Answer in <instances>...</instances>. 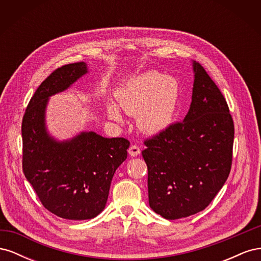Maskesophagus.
Masks as SVG:
<instances>
[{
	"instance_id": "34e87169",
	"label": "esophagus",
	"mask_w": 261,
	"mask_h": 261,
	"mask_svg": "<svg viewBox=\"0 0 261 261\" xmlns=\"http://www.w3.org/2000/svg\"><path fill=\"white\" fill-rule=\"evenodd\" d=\"M128 153L132 155V156H136L140 153V149L137 145H132L129 148H128Z\"/></svg>"
}]
</instances>
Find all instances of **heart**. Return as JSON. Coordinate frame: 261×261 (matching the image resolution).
Masks as SVG:
<instances>
[{
    "instance_id": "obj_1",
    "label": "heart",
    "mask_w": 261,
    "mask_h": 261,
    "mask_svg": "<svg viewBox=\"0 0 261 261\" xmlns=\"http://www.w3.org/2000/svg\"><path fill=\"white\" fill-rule=\"evenodd\" d=\"M117 105L129 115H137L139 128L148 134L165 129L175 120L180 106V85L173 76L148 70L132 78L116 93ZM109 116L121 121L118 109L111 105Z\"/></svg>"
}]
</instances>
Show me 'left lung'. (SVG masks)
<instances>
[{
  "label": "left lung",
  "mask_w": 261,
  "mask_h": 261,
  "mask_svg": "<svg viewBox=\"0 0 261 261\" xmlns=\"http://www.w3.org/2000/svg\"><path fill=\"white\" fill-rule=\"evenodd\" d=\"M192 103L183 122L144 141L149 204L164 219L186 218L209 206L230 174L234 123L218 86L198 62Z\"/></svg>",
  "instance_id": "left-lung-1"
}]
</instances>
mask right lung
Segmentation results:
<instances>
[{
  "label": "right lung",
  "instance_id": "1",
  "mask_svg": "<svg viewBox=\"0 0 261 261\" xmlns=\"http://www.w3.org/2000/svg\"><path fill=\"white\" fill-rule=\"evenodd\" d=\"M87 73L84 62L63 65L38 87L22 117V171L45 209L68 220H87L105 209L116 169L127 158L129 141L81 133L66 141L46 133L49 97L66 90Z\"/></svg>",
  "mask_w": 261,
  "mask_h": 261
}]
</instances>
